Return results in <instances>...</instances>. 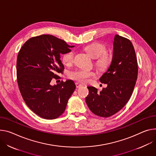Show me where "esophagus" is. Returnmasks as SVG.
<instances>
[{"label":"esophagus","instance_id":"obj_1","mask_svg":"<svg viewBox=\"0 0 156 156\" xmlns=\"http://www.w3.org/2000/svg\"><path fill=\"white\" fill-rule=\"evenodd\" d=\"M75 84H76V88H80L81 87H82V84H80V83H78V82H76V83H75Z\"/></svg>","mask_w":156,"mask_h":156}]
</instances>
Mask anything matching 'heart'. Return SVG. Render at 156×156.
I'll list each match as a JSON object with an SVG mask.
<instances>
[{"mask_svg":"<svg viewBox=\"0 0 156 156\" xmlns=\"http://www.w3.org/2000/svg\"><path fill=\"white\" fill-rule=\"evenodd\" d=\"M92 58H96L95 65L100 69H107L112 62V56L107 51L106 46L101 43L94 42L88 45L84 48ZM75 52L71 50L65 53L62 56V62L65 65L69 66L75 60ZM96 76V73L94 71H90L82 69H76L70 72L69 77L80 83H85L88 82L91 78Z\"/></svg>","mask_w":156,"mask_h":156,"instance_id":"obj_1","label":"heart"}]
</instances>
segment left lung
Wrapping results in <instances>:
<instances>
[{"mask_svg":"<svg viewBox=\"0 0 156 156\" xmlns=\"http://www.w3.org/2000/svg\"><path fill=\"white\" fill-rule=\"evenodd\" d=\"M112 62L106 72L100 78L108 84L99 92L93 87H88L86 103L94 115L108 118L116 114L128 102L137 78V58L131 41L115 35Z\"/></svg>","mask_w":156,"mask_h":156,"instance_id":"8db88e82","label":"left lung"}]
</instances>
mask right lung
<instances>
[{
    "mask_svg": "<svg viewBox=\"0 0 156 156\" xmlns=\"http://www.w3.org/2000/svg\"><path fill=\"white\" fill-rule=\"evenodd\" d=\"M73 47L53 35H41L28 40L18 53L20 92L27 106L42 118L53 119L61 116L76 88L70 80L51 85L54 79L60 78L58 74L63 73L60 55Z\"/></svg>",
    "mask_w": 156,
    "mask_h": 156,
    "instance_id": "right-lung-1",
    "label": "right lung"
}]
</instances>
